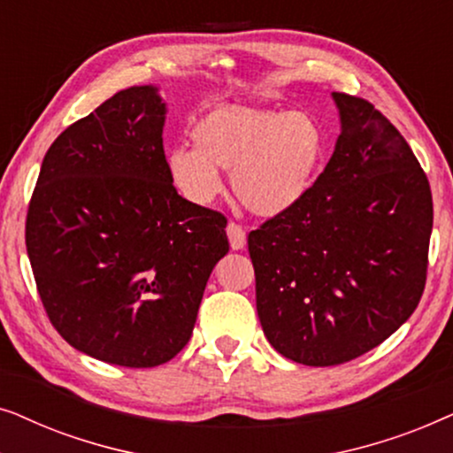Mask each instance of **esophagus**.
Listing matches in <instances>:
<instances>
[{
	"label": "esophagus",
	"instance_id": "esophagus-1",
	"mask_svg": "<svg viewBox=\"0 0 453 453\" xmlns=\"http://www.w3.org/2000/svg\"><path fill=\"white\" fill-rule=\"evenodd\" d=\"M226 234H228V241H231V247L233 250H243L247 245V233L245 228L237 225V222H228L226 225Z\"/></svg>",
	"mask_w": 453,
	"mask_h": 453
}]
</instances>
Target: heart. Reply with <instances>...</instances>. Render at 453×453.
<instances>
[{"label":"heart","instance_id":"1","mask_svg":"<svg viewBox=\"0 0 453 453\" xmlns=\"http://www.w3.org/2000/svg\"><path fill=\"white\" fill-rule=\"evenodd\" d=\"M196 148L166 157L171 181L191 203L206 206L222 191L219 169L253 214L282 216L311 191L326 154V132L305 111L216 107L191 127Z\"/></svg>","mask_w":453,"mask_h":453}]
</instances>
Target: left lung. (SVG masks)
<instances>
[{"label":"left lung","mask_w":453,"mask_h":453,"mask_svg":"<svg viewBox=\"0 0 453 453\" xmlns=\"http://www.w3.org/2000/svg\"><path fill=\"white\" fill-rule=\"evenodd\" d=\"M342 132L299 206L250 233L265 338L332 367L392 336L426 282L433 197L417 157L365 98L334 92Z\"/></svg>","instance_id":"8db88e82"}]
</instances>
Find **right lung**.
Instances as JSON below:
<instances>
[{
  "mask_svg": "<svg viewBox=\"0 0 453 453\" xmlns=\"http://www.w3.org/2000/svg\"><path fill=\"white\" fill-rule=\"evenodd\" d=\"M166 107L132 86L72 123L42 158L27 251L47 318L84 355L146 369L194 332L203 288L228 253L226 219L177 194Z\"/></svg>",
  "mask_w": 453,
  "mask_h": 453,
  "instance_id": "1",
  "label": "right lung"
}]
</instances>
